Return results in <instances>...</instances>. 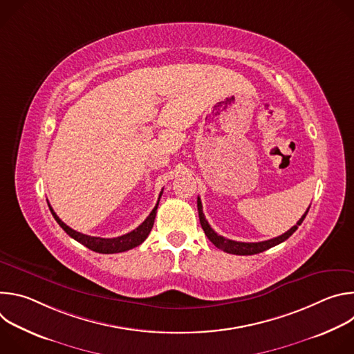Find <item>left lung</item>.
I'll return each instance as SVG.
<instances>
[{"mask_svg":"<svg viewBox=\"0 0 354 354\" xmlns=\"http://www.w3.org/2000/svg\"><path fill=\"white\" fill-rule=\"evenodd\" d=\"M311 207V206H310ZM310 207L307 209V212L304 213V216H302L297 224L294 227H291L288 231H286L283 235L280 236H276V238H272V239H268V241H262V242H238V241H232V239H228V238H224L221 235H218L209 224V221L206 220L205 214H203V206H201V201H200V197H197V210H198V218H200V224H201V228H203L205 234L207 235V238L221 250L227 252V254H232V255H255V254H261V252L269 249V248H273L281 242H284L287 238H290L295 230L301 225V223L304 221Z\"/></svg>","mask_w":354,"mask_h":354,"instance_id":"left-lung-1","label":"left lung"}]
</instances>
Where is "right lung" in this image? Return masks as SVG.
Wrapping results in <instances>:
<instances>
[{
	"label": "right lung",
	"mask_w": 354,
	"mask_h": 354,
	"mask_svg": "<svg viewBox=\"0 0 354 354\" xmlns=\"http://www.w3.org/2000/svg\"><path fill=\"white\" fill-rule=\"evenodd\" d=\"M162 192L160 193L161 197ZM160 203V200H158ZM158 203L156 205V207L153 209V212L149 213V216L131 232L124 234L122 236H116V238H100V236H91V235H85L81 234L73 228H70L67 224H64L59 216L55 213V210L52 209V206L48 205L50 212H52L55 220L59 223V225L75 241H78L80 243H82L84 246L89 248L93 252H97V254H119V252H124L129 249H133L136 246H138L140 243H142L145 241V238L148 236L151 228L154 225V220H156V214H157V209H158Z\"/></svg>",
	"instance_id": "obj_1"
}]
</instances>
